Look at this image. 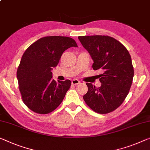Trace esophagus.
<instances>
[{
	"mask_svg": "<svg viewBox=\"0 0 150 150\" xmlns=\"http://www.w3.org/2000/svg\"><path fill=\"white\" fill-rule=\"evenodd\" d=\"M79 83H80V81L77 79H74L71 81V83H72L73 85H77V84H79Z\"/></svg>",
	"mask_w": 150,
	"mask_h": 150,
	"instance_id": "1",
	"label": "esophagus"
}]
</instances>
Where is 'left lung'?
<instances>
[{"label":"left lung","mask_w":150,"mask_h":150,"mask_svg":"<svg viewBox=\"0 0 150 150\" xmlns=\"http://www.w3.org/2000/svg\"><path fill=\"white\" fill-rule=\"evenodd\" d=\"M78 38L93 60V70L103 71L100 75V88L86 83L88 91L84 101L98 113L112 112L123 102L132 84L134 70L130 54L120 42L107 35Z\"/></svg>","instance_id":"1"}]
</instances>
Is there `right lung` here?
I'll return each mask as SVG.
<instances>
[{
    "mask_svg": "<svg viewBox=\"0 0 150 150\" xmlns=\"http://www.w3.org/2000/svg\"><path fill=\"white\" fill-rule=\"evenodd\" d=\"M77 47L65 36H47L33 43L22 56L17 77L22 100L30 110L48 114L55 110L70 88V80L56 81L52 71L64 51Z\"/></svg>",
    "mask_w": 150,
    "mask_h": 150,
    "instance_id": "obj_1",
    "label": "right lung"
}]
</instances>
